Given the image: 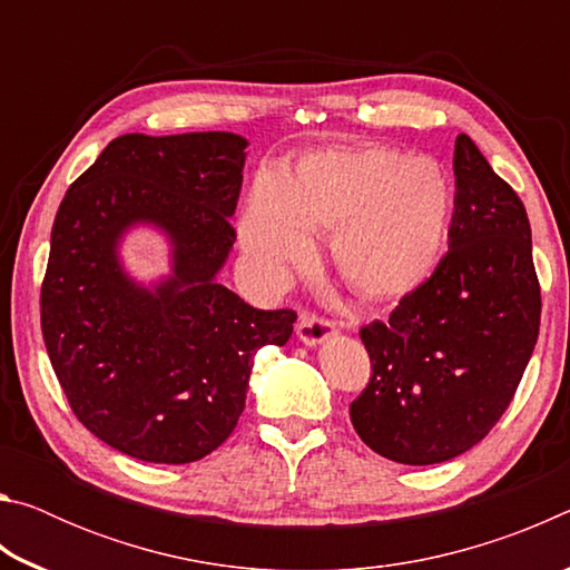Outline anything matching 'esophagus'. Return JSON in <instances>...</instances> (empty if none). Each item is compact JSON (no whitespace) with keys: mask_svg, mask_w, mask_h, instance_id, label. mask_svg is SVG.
<instances>
[{"mask_svg":"<svg viewBox=\"0 0 570 570\" xmlns=\"http://www.w3.org/2000/svg\"><path fill=\"white\" fill-rule=\"evenodd\" d=\"M296 334H298V340H302L306 346H316V344H322V342L330 340V336H334L336 334V326L332 322L320 320V316L304 312L302 316H298V322H296Z\"/></svg>","mask_w":570,"mask_h":570,"instance_id":"obj_1","label":"esophagus"}]
</instances>
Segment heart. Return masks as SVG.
I'll use <instances>...</instances> for the list:
<instances>
[{
    "instance_id": "obj_1",
    "label": "heart",
    "mask_w": 570,
    "mask_h": 570,
    "mask_svg": "<svg viewBox=\"0 0 570 570\" xmlns=\"http://www.w3.org/2000/svg\"><path fill=\"white\" fill-rule=\"evenodd\" d=\"M452 188L435 160L392 148H340L306 156L288 180L258 173L238 238L258 278L282 286L312 256V230H332V258L366 298L414 292L448 248Z\"/></svg>"
}]
</instances>
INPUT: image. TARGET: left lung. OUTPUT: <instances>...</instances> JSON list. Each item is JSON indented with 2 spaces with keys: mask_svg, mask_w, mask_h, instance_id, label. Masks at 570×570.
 Returning <instances> with one entry per match:
<instances>
[{
  "mask_svg": "<svg viewBox=\"0 0 570 570\" xmlns=\"http://www.w3.org/2000/svg\"><path fill=\"white\" fill-rule=\"evenodd\" d=\"M450 250L387 322L362 326L372 377L352 402L356 435L402 465H435L495 428L540 326L523 200L465 132L455 140Z\"/></svg>",
  "mask_w": 570,
  "mask_h": 570,
  "instance_id": "left-lung-1",
  "label": "left lung"
}]
</instances>
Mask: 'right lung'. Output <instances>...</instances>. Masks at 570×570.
<instances>
[{
    "label": "right lung",
    "mask_w": 570,
    "mask_h": 570,
    "mask_svg": "<svg viewBox=\"0 0 570 570\" xmlns=\"http://www.w3.org/2000/svg\"><path fill=\"white\" fill-rule=\"evenodd\" d=\"M248 140L234 132L115 138L65 193L42 282V336L75 417L142 462L214 452L246 407L254 356L284 346L292 308L248 306L218 284ZM150 225L171 274L146 287L119 244Z\"/></svg>",
    "instance_id": "1"
}]
</instances>
